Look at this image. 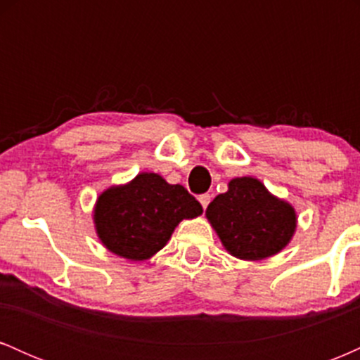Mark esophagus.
Wrapping results in <instances>:
<instances>
[{
  "label": "esophagus",
  "mask_w": 360,
  "mask_h": 360,
  "mask_svg": "<svg viewBox=\"0 0 360 360\" xmlns=\"http://www.w3.org/2000/svg\"><path fill=\"white\" fill-rule=\"evenodd\" d=\"M198 200H200L201 206H203V208L206 210V206H208L210 201H212V196H210V194H201V196L198 198Z\"/></svg>",
  "instance_id": "1"
}]
</instances>
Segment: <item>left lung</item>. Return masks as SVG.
Listing matches in <instances>:
<instances>
[{"mask_svg": "<svg viewBox=\"0 0 360 360\" xmlns=\"http://www.w3.org/2000/svg\"><path fill=\"white\" fill-rule=\"evenodd\" d=\"M206 218L226 250L242 260H262L288 245L296 230V212L255 177H235L229 191L206 208Z\"/></svg>", "mask_w": 360, "mask_h": 360, "instance_id": "obj_1", "label": "left lung"}]
</instances>
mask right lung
<instances>
[{
	"mask_svg": "<svg viewBox=\"0 0 360 360\" xmlns=\"http://www.w3.org/2000/svg\"><path fill=\"white\" fill-rule=\"evenodd\" d=\"M203 213L181 184L155 172H140L130 183L111 186L98 196L94 226L103 245L128 260H146L169 242L184 218Z\"/></svg>",
	"mask_w": 360,
	"mask_h": 360,
	"instance_id": "obj_1",
	"label": "right lung"
}]
</instances>
